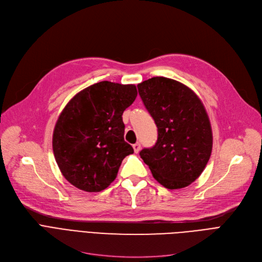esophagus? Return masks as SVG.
Returning <instances> with one entry per match:
<instances>
[{
  "label": "esophagus",
  "mask_w": 262,
  "mask_h": 262,
  "mask_svg": "<svg viewBox=\"0 0 262 262\" xmlns=\"http://www.w3.org/2000/svg\"><path fill=\"white\" fill-rule=\"evenodd\" d=\"M133 147H134V150H135V153H139V150H140V148H141V145H140V143H135L134 145H133Z\"/></svg>",
  "instance_id": "1"
}]
</instances>
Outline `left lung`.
I'll list each match as a JSON object with an SVG mask.
<instances>
[{"label":"left lung","instance_id":"8db88e82","mask_svg":"<svg viewBox=\"0 0 262 262\" xmlns=\"http://www.w3.org/2000/svg\"><path fill=\"white\" fill-rule=\"evenodd\" d=\"M137 87L158 128L155 145L143 148L141 158L163 187L189 186L202 174L212 150L211 125L202 101L168 77H152Z\"/></svg>","mask_w":262,"mask_h":262}]
</instances>
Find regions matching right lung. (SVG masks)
<instances>
[{
  "label": "right lung",
  "mask_w": 262,
  "mask_h": 262,
  "mask_svg": "<svg viewBox=\"0 0 262 262\" xmlns=\"http://www.w3.org/2000/svg\"><path fill=\"white\" fill-rule=\"evenodd\" d=\"M137 96L135 85L100 81L70 100L55 125L53 152L60 172L87 192L106 189L122 160L134 153L124 141L122 115Z\"/></svg>",
  "instance_id": "right-lung-1"
}]
</instances>
